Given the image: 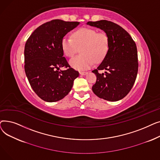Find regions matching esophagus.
<instances>
[{"label":"esophagus","mask_w":160,"mask_h":160,"mask_svg":"<svg viewBox=\"0 0 160 160\" xmlns=\"http://www.w3.org/2000/svg\"><path fill=\"white\" fill-rule=\"evenodd\" d=\"M88 74V72H80V74L81 75H86Z\"/></svg>","instance_id":"1"}]
</instances>
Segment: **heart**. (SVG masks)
I'll return each instance as SVG.
<instances>
[{"label":"heart","instance_id":"heart-1","mask_svg":"<svg viewBox=\"0 0 160 160\" xmlns=\"http://www.w3.org/2000/svg\"><path fill=\"white\" fill-rule=\"evenodd\" d=\"M108 47L109 39L106 33L89 28H80L73 33L72 38L65 36L62 41L63 52L67 57L74 56L81 49L82 54L69 61L70 65L79 71L89 69L95 62H102Z\"/></svg>","mask_w":160,"mask_h":160}]
</instances>
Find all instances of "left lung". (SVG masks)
I'll return each mask as SVG.
<instances>
[{"label": "left lung", "instance_id": "8db88e82", "mask_svg": "<svg viewBox=\"0 0 160 160\" xmlns=\"http://www.w3.org/2000/svg\"><path fill=\"white\" fill-rule=\"evenodd\" d=\"M88 25L102 30L108 36V52L99 66L93 72L97 75L92 87L99 98L111 102L118 101L127 95L136 81L138 71V50L129 33L119 25L101 20L89 21ZM99 70H106L100 74Z\"/></svg>", "mask_w": 160, "mask_h": 160}]
</instances>
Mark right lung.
Masks as SVG:
<instances>
[{"label":"right lung","mask_w":160,"mask_h":160,"mask_svg":"<svg viewBox=\"0 0 160 160\" xmlns=\"http://www.w3.org/2000/svg\"><path fill=\"white\" fill-rule=\"evenodd\" d=\"M79 22L55 19L37 28L24 47V71L35 93L46 102L63 98L71 91L79 72L63 57L62 41ZM65 66L67 69L60 70Z\"/></svg>","instance_id":"obj_1"}]
</instances>
